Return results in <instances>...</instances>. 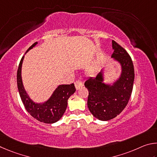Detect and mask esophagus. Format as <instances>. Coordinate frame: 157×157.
I'll return each instance as SVG.
<instances>
[{
    "label": "esophagus",
    "mask_w": 157,
    "mask_h": 157,
    "mask_svg": "<svg viewBox=\"0 0 157 157\" xmlns=\"http://www.w3.org/2000/svg\"><path fill=\"white\" fill-rule=\"evenodd\" d=\"M74 85H75L76 89L78 90V89H80L82 86H83V83H82L81 81L78 79V80H76L75 82H74Z\"/></svg>",
    "instance_id": "34e87169"
}]
</instances>
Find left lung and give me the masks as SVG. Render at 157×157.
Returning a JSON list of instances; mask_svg holds the SVG:
<instances>
[{
  "mask_svg": "<svg viewBox=\"0 0 157 157\" xmlns=\"http://www.w3.org/2000/svg\"><path fill=\"white\" fill-rule=\"evenodd\" d=\"M114 49L112 57L121 65L122 73L119 80L113 86L103 83V74L98 73L85 82L88 90L87 106L95 118L101 121H108L119 115L131 97L134 80V70L132 60L125 49L114 40H112Z\"/></svg>",
  "mask_w": 157,
  "mask_h": 157,
  "instance_id": "8db88e82",
  "label": "left lung"
}]
</instances>
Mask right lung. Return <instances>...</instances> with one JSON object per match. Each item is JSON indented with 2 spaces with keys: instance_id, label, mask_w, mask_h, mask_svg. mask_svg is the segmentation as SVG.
<instances>
[{
  "instance_id": "obj_1",
  "label": "right lung",
  "mask_w": 157,
  "mask_h": 157,
  "mask_svg": "<svg viewBox=\"0 0 157 157\" xmlns=\"http://www.w3.org/2000/svg\"><path fill=\"white\" fill-rule=\"evenodd\" d=\"M37 44L34 43L27 49L28 52ZM24 56L19 63L17 70V86L19 94L26 110L38 121L45 123H54L59 121L64 114L67 106V100L76 91L74 83L60 85L55 90L50 98L42 104L35 103L30 99L24 89L21 78V67Z\"/></svg>"
}]
</instances>
